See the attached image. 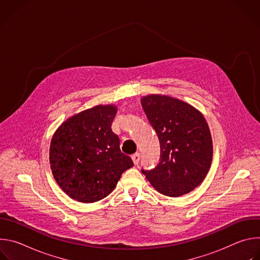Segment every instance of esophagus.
<instances>
[{
	"label": "esophagus",
	"instance_id": "obj_1",
	"mask_svg": "<svg viewBox=\"0 0 260 260\" xmlns=\"http://www.w3.org/2000/svg\"><path fill=\"white\" fill-rule=\"evenodd\" d=\"M132 158H133V161H134V164L137 166V165L139 164V161H140V153L136 152L135 154H133V155H132Z\"/></svg>",
	"mask_w": 260,
	"mask_h": 260
}]
</instances>
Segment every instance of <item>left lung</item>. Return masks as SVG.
<instances>
[{"label":"left lung","mask_w":260,"mask_h":260,"mask_svg":"<svg viewBox=\"0 0 260 260\" xmlns=\"http://www.w3.org/2000/svg\"><path fill=\"white\" fill-rule=\"evenodd\" d=\"M141 103L160 145L159 164L142 173L165 196L190 192L203 182L212 162L206 119L192 106L167 95H147Z\"/></svg>","instance_id":"obj_1"}]
</instances>
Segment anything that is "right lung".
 <instances>
[{
	"label": "right lung",
	"mask_w": 260,
	"mask_h": 260,
	"mask_svg": "<svg viewBox=\"0 0 260 260\" xmlns=\"http://www.w3.org/2000/svg\"><path fill=\"white\" fill-rule=\"evenodd\" d=\"M115 106H96L72 116L54 134L50 165L59 187L81 203L98 202L112 192L134 162L120 150L112 132Z\"/></svg>",
	"instance_id": "1"
}]
</instances>
